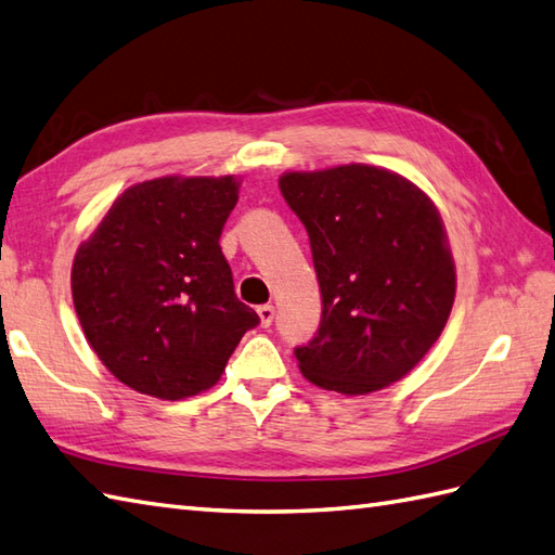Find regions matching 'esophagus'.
Instances as JSON below:
<instances>
[{
  "label": "esophagus",
  "mask_w": 555,
  "mask_h": 555,
  "mask_svg": "<svg viewBox=\"0 0 555 555\" xmlns=\"http://www.w3.org/2000/svg\"><path fill=\"white\" fill-rule=\"evenodd\" d=\"M257 317H260V324L264 328H269V326H272V321H274V307L272 305H260V307H257Z\"/></svg>",
  "instance_id": "obj_1"
}]
</instances>
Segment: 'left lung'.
<instances>
[{
    "instance_id": "left-lung-1",
    "label": "left lung",
    "mask_w": 555,
    "mask_h": 555,
    "mask_svg": "<svg viewBox=\"0 0 555 555\" xmlns=\"http://www.w3.org/2000/svg\"><path fill=\"white\" fill-rule=\"evenodd\" d=\"M279 189L307 229L324 300L317 336L295 347L302 376L347 397L404 378L456 295L440 210L406 177L364 163L283 172Z\"/></svg>"
}]
</instances>
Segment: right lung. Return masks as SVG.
<instances>
[{
	"instance_id": "right-lung-1",
	"label": "right lung",
	"mask_w": 555,
	"mask_h": 555,
	"mask_svg": "<svg viewBox=\"0 0 555 555\" xmlns=\"http://www.w3.org/2000/svg\"><path fill=\"white\" fill-rule=\"evenodd\" d=\"M238 189L234 175L139 182L77 246V319L127 388L170 402L210 390L243 333L260 324L236 298L219 248Z\"/></svg>"
}]
</instances>
